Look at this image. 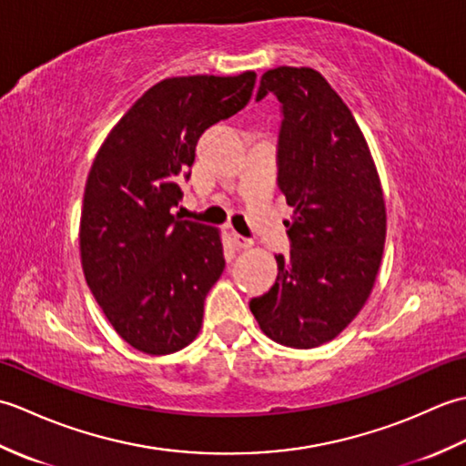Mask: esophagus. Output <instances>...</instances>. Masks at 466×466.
Wrapping results in <instances>:
<instances>
[{"mask_svg":"<svg viewBox=\"0 0 466 466\" xmlns=\"http://www.w3.org/2000/svg\"><path fill=\"white\" fill-rule=\"evenodd\" d=\"M232 240H234V246H236V248H240V250H244V248H250V246H252V240H250V238H244V236L236 234V232H232Z\"/></svg>","mask_w":466,"mask_h":466,"instance_id":"34e87169","label":"esophagus"}]
</instances>
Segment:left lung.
Here are the masks:
<instances>
[{
	"mask_svg": "<svg viewBox=\"0 0 466 466\" xmlns=\"http://www.w3.org/2000/svg\"><path fill=\"white\" fill-rule=\"evenodd\" d=\"M280 102L279 187L294 208L289 254H276L272 289L250 300L260 329L290 349L332 340L360 312L379 272L386 210L359 124L310 67L262 76L256 102Z\"/></svg>",
	"mask_w": 466,
	"mask_h": 466,
	"instance_id": "left-lung-1",
	"label": "left lung"
}]
</instances>
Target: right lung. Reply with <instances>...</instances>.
Wrapping results in <instances>:
<instances>
[{"instance_id":"1","label":"right lung","mask_w":466,"mask_h":466,"mask_svg":"<svg viewBox=\"0 0 466 466\" xmlns=\"http://www.w3.org/2000/svg\"><path fill=\"white\" fill-rule=\"evenodd\" d=\"M254 84V72L167 77L124 114L92 164L80 222L86 282L137 350L172 354L200 332L224 250L218 230L174 208L200 136L238 114Z\"/></svg>"}]
</instances>
